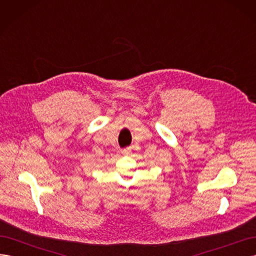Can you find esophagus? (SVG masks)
<instances>
[{
    "label": "esophagus",
    "mask_w": 256,
    "mask_h": 256,
    "mask_svg": "<svg viewBox=\"0 0 256 256\" xmlns=\"http://www.w3.org/2000/svg\"><path fill=\"white\" fill-rule=\"evenodd\" d=\"M130 152V148H124L122 150V154H128Z\"/></svg>",
    "instance_id": "obj_1"
}]
</instances>
